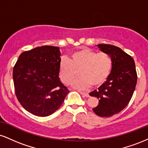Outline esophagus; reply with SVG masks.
Returning a JSON list of instances; mask_svg holds the SVG:
<instances>
[{
    "label": "esophagus",
    "mask_w": 148,
    "mask_h": 148,
    "mask_svg": "<svg viewBox=\"0 0 148 148\" xmlns=\"http://www.w3.org/2000/svg\"><path fill=\"white\" fill-rule=\"evenodd\" d=\"M80 94H81L83 97H90L88 93L84 92H80Z\"/></svg>",
    "instance_id": "esophagus-1"
}]
</instances>
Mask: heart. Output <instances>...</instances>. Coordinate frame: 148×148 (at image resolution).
<instances>
[{
	"mask_svg": "<svg viewBox=\"0 0 148 148\" xmlns=\"http://www.w3.org/2000/svg\"><path fill=\"white\" fill-rule=\"evenodd\" d=\"M112 60L109 55L103 52L84 48L73 52L69 59L64 58L59 64V75L61 81L66 84L72 83L80 70L81 78L72 83L73 87L86 90L92 85H102L110 75Z\"/></svg>",
	"mask_w": 148,
	"mask_h": 148,
	"instance_id": "obj_1",
	"label": "heart"
}]
</instances>
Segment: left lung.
Returning a JSON list of instances; mask_svg holds the SVG:
<instances>
[{"label": "left lung", "mask_w": 148, "mask_h": 148, "mask_svg": "<svg viewBox=\"0 0 148 148\" xmlns=\"http://www.w3.org/2000/svg\"><path fill=\"white\" fill-rule=\"evenodd\" d=\"M97 46L111 57L112 68L106 81L97 90L90 92V95L99 99L93 111L100 117L108 118L128 105L136 86L137 74L134 59L121 49L110 45Z\"/></svg>", "instance_id": "1"}]
</instances>
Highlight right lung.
<instances>
[{
    "label": "right lung",
    "instance_id": "1",
    "mask_svg": "<svg viewBox=\"0 0 148 148\" xmlns=\"http://www.w3.org/2000/svg\"><path fill=\"white\" fill-rule=\"evenodd\" d=\"M60 48L42 46L22 53L13 69L16 96L32 114L45 117L60 108L69 90L59 78Z\"/></svg>",
    "mask_w": 148,
    "mask_h": 148
}]
</instances>
